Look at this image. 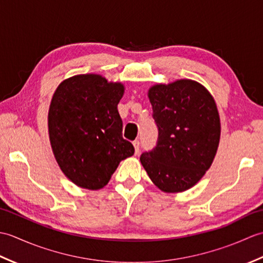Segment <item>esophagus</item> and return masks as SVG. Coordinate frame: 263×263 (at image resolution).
Here are the masks:
<instances>
[{"label": "esophagus", "instance_id": "esophagus-1", "mask_svg": "<svg viewBox=\"0 0 263 263\" xmlns=\"http://www.w3.org/2000/svg\"><path fill=\"white\" fill-rule=\"evenodd\" d=\"M133 146H135L136 155H138L139 153H140V141H139V140H135V141H133Z\"/></svg>", "mask_w": 263, "mask_h": 263}]
</instances>
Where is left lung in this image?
Listing matches in <instances>:
<instances>
[{"label": "left lung", "instance_id": "8db88e82", "mask_svg": "<svg viewBox=\"0 0 263 263\" xmlns=\"http://www.w3.org/2000/svg\"><path fill=\"white\" fill-rule=\"evenodd\" d=\"M148 96L158 138L140 161L161 191H185L201 180L215 158L220 137L216 104L206 89L192 80L154 86Z\"/></svg>", "mask_w": 263, "mask_h": 263}]
</instances>
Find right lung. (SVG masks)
I'll return each mask as SVG.
<instances>
[{
    "label": "right lung",
    "mask_w": 263,
    "mask_h": 263,
    "mask_svg": "<svg viewBox=\"0 0 263 263\" xmlns=\"http://www.w3.org/2000/svg\"><path fill=\"white\" fill-rule=\"evenodd\" d=\"M121 83L98 74L76 76L55 91L48 111L49 140L65 176L78 186L104 187L120 161L135 154L123 139L117 104Z\"/></svg>",
    "instance_id": "obj_1"
}]
</instances>
